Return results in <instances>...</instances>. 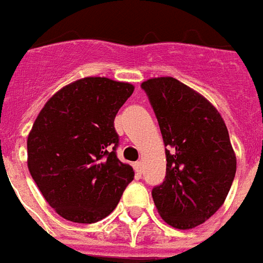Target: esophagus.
<instances>
[{"label": "esophagus", "instance_id": "34e87169", "mask_svg": "<svg viewBox=\"0 0 263 263\" xmlns=\"http://www.w3.org/2000/svg\"><path fill=\"white\" fill-rule=\"evenodd\" d=\"M135 171H137L138 174H142V173H143V166H142V161H137V163H135Z\"/></svg>", "mask_w": 263, "mask_h": 263}]
</instances>
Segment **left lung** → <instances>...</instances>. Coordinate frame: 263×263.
Here are the masks:
<instances>
[{
    "label": "left lung",
    "mask_w": 263,
    "mask_h": 263,
    "mask_svg": "<svg viewBox=\"0 0 263 263\" xmlns=\"http://www.w3.org/2000/svg\"><path fill=\"white\" fill-rule=\"evenodd\" d=\"M147 95L166 145V177L152 196L167 224L186 230L224 203L237 160L223 118L194 89L174 78H153Z\"/></svg>",
    "instance_id": "left-lung-1"
}]
</instances>
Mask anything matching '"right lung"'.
I'll return each mask as SVG.
<instances>
[{
    "label": "right lung",
    "mask_w": 263,
    "mask_h": 263,
    "mask_svg": "<svg viewBox=\"0 0 263 263\" xmlns=\"http://www.w3.org/2000/svg\"><path fill=\"white\" fill-rule=\"evenodd\" d=\"M134 92L131 83L83 78L58 90L39 112L28 137V167L58 215L96 223L111 213L131 166L117 157L114 118Z\"/></svg>",
    "instance_id": "right-lung-1"
}]
</instances>
